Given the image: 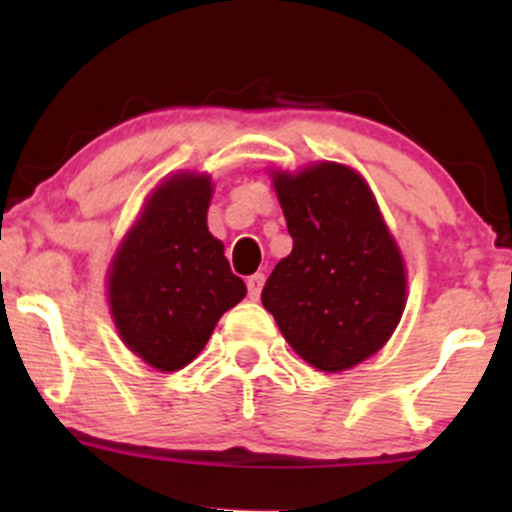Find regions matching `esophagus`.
Here are the masks:
<instances>
[{"label":"esophagus","instance_id":"obj_1","mask_svg":"<svg viewBox=\"0 0 512 512\" xmlns=\"http://www.w3.org/2000/svg\"><path fill=\"white\" fill-rule=\"evenodd\" d=\"M262 286H264V274L248 276V296L252 298V301H257V298H260Z\"/></svg>","mask_w":512,"mask_h":512}]
</instances>
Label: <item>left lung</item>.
Segmentation results:
<instances>
[{
	"label": "left lung",
	"instance_id": "1",
	"mask_svg": "<svg viewBox=\"0 0 512 512\" xmlns=\"http://www.w3.org/2000/svg\"><path fill=\"white\" fill-rule=\"evenodd\" d=\"M272 178L293 250L269 274L262 305L310 366L354 368L383 349L407 303L395 238L356 170L322 161Z\"/></svg>",
	"mask_w": 512,
	"mask_h": 512
}]
</instances>
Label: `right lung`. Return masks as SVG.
Listing matches in <instances>:
<instances>
[{
  "label": "right lung",
  "mask_w": 512,
  "mask_h": 512,
  "mask_svg": "<svg viewBox=\"0 0 512 512\" xmlns=\"http://www.w3.org/2000/svg\"><path fill=\"white\" fill-rule=\"evenodd\" d=\"M209 175L161 182L122 240L108 272V301L122 342L151 368L180 370L216 322L245 298L223 243L207 228Z\"/></svg>",
  "instance_id": "1"
}]
</instances>
